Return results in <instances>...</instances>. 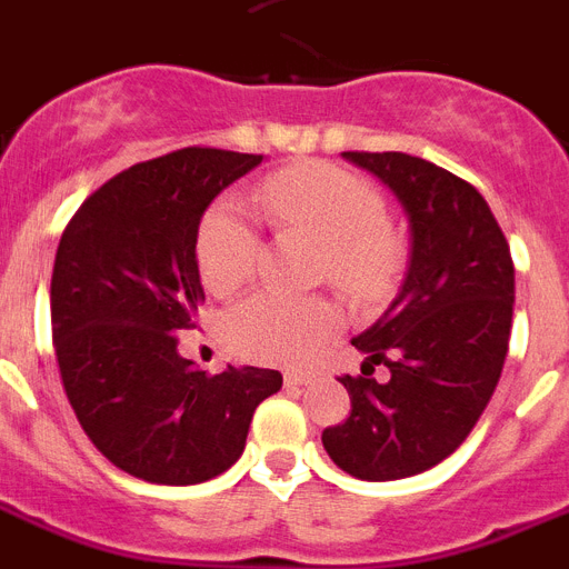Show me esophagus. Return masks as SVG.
Segmentation results:
<instances>
[{
  "label": "esophagus",
  "mask_w": 569,
  "mask_h": 569,
  "mask_svg": "<svg viewBox=\"0 0 569 569\" xmlns=\"http://www.w3.org/2000/svg\"><path fill=\"white\" fill-rule=\"evenodd\" d=\"M283 383H286V387H303V383H309V375H306V372H286Z\"/></svg>",
  "instance_id": "1"
}]
</instances>
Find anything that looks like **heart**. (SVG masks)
<instances>
[{"label": "heart", "mask_w": 569, "mask_h": 569, "mask_svg": "<svg viewBox=\"0 0 569 569\" xmlns=\"http://www.w3.org/2000/svg\"><path fill=\"white\" fill-rule=\"evenodd\" d=\"M260 202L278 229H298L323 243V274L355 303L389 295L403 263V246L389 226L383 194L367 177L332 166L300 162L266 177ZM263 249L254 217L234 197L217 200L197 229V269L214 295H229L254 274ZM340 326L326 298L254 291L223 318V338L237 358L257 363H303Z\"/></svg>", "instance_id": "heart-1"}]
</instances>
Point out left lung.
Wrapping results in <instances>:
<instances>
[{
  "instance_id": "obj_1",
  "label": "left lung",
  "mask_w": 569,
  "mask_h": 569,
  "mask_svg": "<svg viewBox=\"0 0 569 569\" xmlns=\"http://www.w3.org/2000/svg\"><path fill=\"white\" fill-rule=\"evenodd\" d=\"M398 194L412 254L401 295L352 340L367 360L340 375L352 412L323 429L343 472L395 481L441 463L490 403L510 346L516 271L501 226L476 186L401 151H343ZM387 366V381L373 378Z\"/></svg>"
}]
</instances>
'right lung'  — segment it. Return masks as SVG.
<instances>
[{"label":"right lung","instance_id":"1","mask_svg":"<svg viewBox=\"0 0 569 569\" xmlns=\"http://www.w3.org/2000/svg\"><path fill=\"white\" fill-rule=\"evenodd\" d=\"M263 154L189 146L126 168L68 220L51 274L59 378L102 456L151 483H200L240 458L278 369L206 375L180 358L202 303L197 229Z\"/></svg>","mask_w":569,"mask_h":569}]
</instances>
